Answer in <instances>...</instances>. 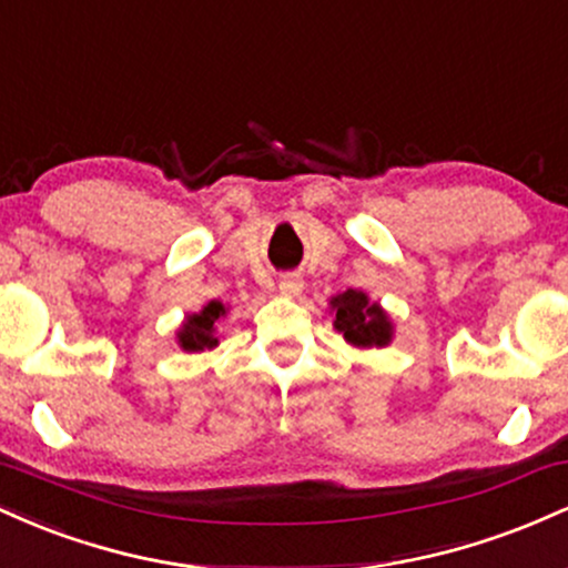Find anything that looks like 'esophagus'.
<instances>
[{"label": "esophagus", "mask_w": 568, "mask_h": 568, "mask_svg": "<svg viewBox=\"0 0 568 568\" xmlns=\"http://www.w3.org/2000/svg\"><path fill=\"white\" fill-rule=\"evenodd\" d=\"M302 288H304V283H302V277L296 275V272H285V275L280 277V291H283L285 296H298Z\"/></svg>", "instance_id": "esophagus-1"}]
</instances>
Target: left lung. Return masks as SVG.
Returning a JSON list of instances; mask_svg holds the SVG:
<instances>
[{
  "label": "left lung",
  "mask_w": 568,
  "mask_h": 568,
  "mask_svg": "<svg viewBox=\"0 0 568 568\" xmlns=\"http://www.w3.org/2000/svg\"><path fill=\"white\" fill-rule=\"evenodd\" d=\"M334 325L355 347H384L393 338V325L379 304H371L363 291H344L334 302Z\"/></svg>",
  "instance_id": "obj_1"
}]
</instances>
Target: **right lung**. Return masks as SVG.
Here are the masks:
<instances>
[{
  "instance_id": "add662e5",
  "label": "right lung",
  "mask_w": 568,
  "mask_h": 568,
  "mask_svg": "<svg viewBox=\"0 0 568 568\" xmlns=\"http://www.w3.org/2000/svg\"><path fill=\"white\" fill-rule=\"evenodd\" d=\"M224 304L221 302H211L205 306V310L197 312V315H189L184 328L179 331V344L189 352L194 349H211L216 347L219 338L213 336V323L219 321L221 315H224Z\"/></svg>"
}]
</instances>
